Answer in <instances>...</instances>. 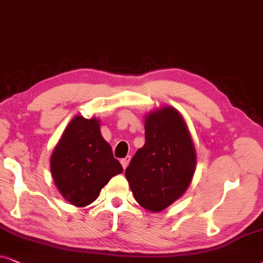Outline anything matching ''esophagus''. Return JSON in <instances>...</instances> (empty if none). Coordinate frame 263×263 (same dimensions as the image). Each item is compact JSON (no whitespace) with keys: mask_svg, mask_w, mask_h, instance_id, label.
I'll return each mask as SVG.
<instances>
[{"mask_svg":"<svg viewBox=\"0 0 263 263\" xmlns=\"http://www.w3.org/2000/svg\"><path fill=\"white\" fill-rule=\"evenodd\" d=\"M129 161H131V156H126V157H124V159H121L120 162H121L122 168H124V170H126V168H127Z\"/></svg>","mask_w":263,"mask_h":263,"instance_id":"1","label":"esophagus"}]
</instances>
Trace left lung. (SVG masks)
I'll return each instance as SVG.
<instances>
[{
	"label": "left lung",
	"mask_w": 263,
	"mask_h": 263,
	"mask_svg": "<svg viewBox=\"0 0 263 263\" xmlns=\"http://www.w3.org/2000/svg\"><path fill=\"white\" fill-rule=\"evenodd\" d=\"M196 167V152L181 115L172 107L145 118V143L132 157L125 176L143 208L163 211L186 191Z\"/></svg>",
	"instance_id": "1"
}]
</instances>
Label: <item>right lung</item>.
<instances>
[{
    "mask_svg": "<svg viewBox=\"0 0 263 263\" xmlns=\"http://www.w3.org/2000/svg\"><path fill=\"white\" fill-rule=\"evenodd\" d=\"M50 170L59 191L77 207L92 203L104 185L122 173L99 120L83 117H76L65 129L50 157Z\"/></svg>",
    "mask_w": 263,
    "mask_h": 263,
    "instance_id": "right-lung-1",
    "label": "right lung"
}]
</instances>
